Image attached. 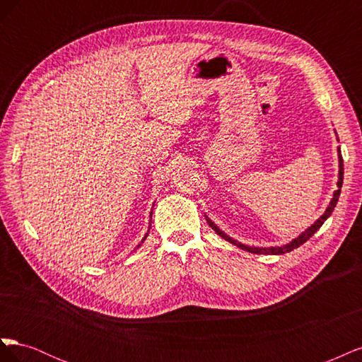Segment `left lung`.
Wrapping results in <instances>:
<instances>
[{"label": "left lung", "mask_w": 362, "mask_h": 362, "mask_svg": "<svg viewBox=\"0 0 362 362\" xmlns=\"http://www.w3.org/2000/svg\"><path fill=\"white\" fill-rule=\"evenodd\" d=\"M337 134V133H335ZM337 140H338V137H337ZM337 152H338V180H337V190L334 192V194H332V199H331V202H329V205L326 206V210H325V213L317 218V221L311 225V226H308L305 229V231L302 233V234H299L298 237L296 238H293L291 242H288L287 245H282V246H270V247H257V246H247V245H243V243H240V242H237L235 238H233V237H229L228 234H225L221 228H218L210 217L208 216H205V218H206V222H208V225H210L214 231L221 235L222 238H225L226 242H229V243H233L234 246H237V247H240V249H243V250H247V252H250V254H261V255H282V254H287V252H291L293 249H296V247H299L300 245H303L306 240H310L317 231H319V228L325 223V221L327 217H329L331 214H332V211H334V208H335V205H337V202H338V198H339V193H341V185H343V173H344V168H343V157H341V149H339V146L337 148Z\"/></svg>", "instance_id": "1"}]
</instances>
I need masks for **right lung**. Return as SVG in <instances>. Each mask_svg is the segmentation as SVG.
Segmentation results:
<instances>
[{
  "label": "right lung",
  "mask_w": 362,
  "mask_h": 362,
  "mask_svg": "<svg viewBox=\"0 0 362 362\" xmlns=\"http://www.w3.org/2000/svg\"><path fill=\"white\" fill-rule=\"evenodd\" d=\"M151 218H152V210H151ZM151 223H152V221H149V226H148V233L145 234V237H144V238H141V242H140V243H139V245L136 246V249H139V247L141 246V243H144V242H145V240H146V237H148V234H149V229H151ZM136 249H134V250H136Z\"/></svg>",
  "instance_id": "1"
}]
</instances>
